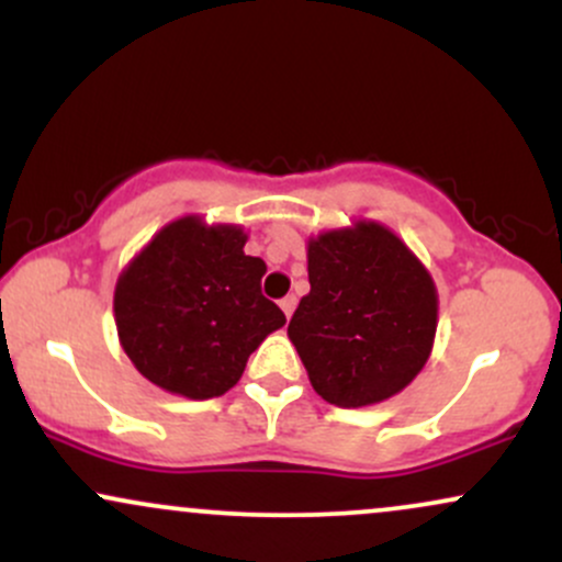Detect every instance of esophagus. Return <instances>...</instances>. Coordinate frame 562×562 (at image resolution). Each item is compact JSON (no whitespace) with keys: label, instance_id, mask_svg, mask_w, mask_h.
<instances>
[{"label":"esophagus","instance_id":"esophagus-1","mask_svg":"<svg viewBox=\"0 0 562 562\" xmlns=\"http://www.w3.org/2000/svg\"><path fill=\"white\" fill-rule=\"evenodd\" d=\"M280 308H282V312H285L288 319L293 317V312H295V295H285V299L280 301Z\"/></svg>","mask_w":562,"mask_h":562}]
</instances>
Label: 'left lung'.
<instances>
[{
	"label": "left lung",
	"instance_id": "left-lung-1",
	"mask_svg": "<svg viewBox=\"0 0 562 562\" xmlns=\"http://www.w3.org/2000/svg\"><path fill=\"white\" fill-rule=\"evenodd\" d=\"M306 256L312 290L288 335L314 391L346 409L396 396L434 348V277L378 222L322 232Z\"/></svg>",
	"mask_w": 562,
	"mask_h": 562
}]
</instances>
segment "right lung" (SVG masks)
<instances>
[{
    "instance_id": "right-lung-1",
    "label": "right lung",
    "mask_w": 562,
    "mask_h": 562,
    "mask_svg": "<svg viewBox=\"0 0 562 562\" xmlns=\"http://www.w3.org/2000/svg\"><path fill=\"white\" fill-rule=\"evenodd\" d=\"M243 227L182 216L166 224L115 282L119 340L158 389L187 398L227 393L285 314L261 295L267 263L245 256Z\"/></svg>"
}]
</instances>
